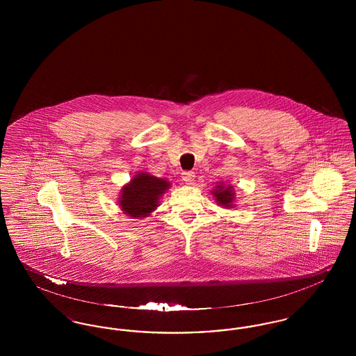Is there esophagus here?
Returning a JSON list of instances; mask_svg holds the SVG:
<instances>
[{
    "mask_svg": "<svg viewBox=\"0 0 356 356\" xmlns=\"http://www.w3.org/2000/svg\"><path fill=\"white\" fill-rule=\"evenodd\" d=\"M181 179H183V181H186V184L188 186H191V184H193V181H195V173L193 172H183L181 173Z\"/></svg>",
    "mask_w": 356,
    "mask_h": 356,
    "instance_id": "34e87169",
    "label": "esophagus"
}]
</instances>
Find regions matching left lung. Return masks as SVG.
Instances as JSON below:
<instances>
[{
  "label": "left lung",
  "instance_id": "left-lung-1",
  "mask_svg": "<svg viewBox=\"0 0 356 356\" xmlns=\"http://www.w3.org/2000/svg\"><path fill=\"white\" fill-rule=\"evenodd\" d=\"M212 195L216 197V203L222 205L224 208H232L234 200H235V192L234 188L229 186L219 184L215 186L212 191Z\"/></svg>",
  "mask_w": 356,
  "mask_h": 356
}]
</instances>
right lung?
I'll list each match as a JSON object with an SVG mask.
<instances>
[{"label": "right lung", "instance_id": "obj_1", "mask_svg": "<svg viewBox=\"0 0 356 356\" xmlns=\"http://www.w3.org/2000/svg\"><path fill=\"white\" fill-rule=\"evenodd\" d=\"M170 184L147 172H140L121 189L120 208L127 216L147 218L159 207L160 197L165 193Z\"/></svg>", "mask_w": 356, "mask_h": 356}]
</instances>
